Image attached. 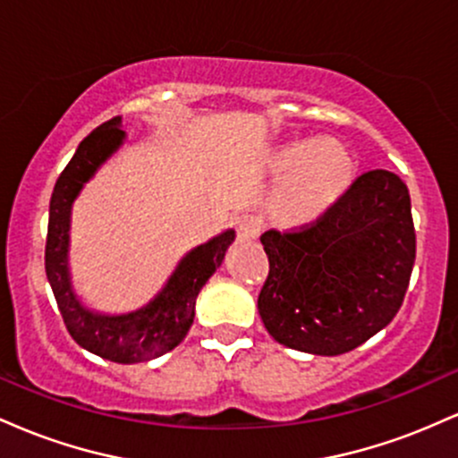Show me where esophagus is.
I'll return each instance as SVG.
<instances>
[{
    "mask_svg": "<svg viewBox=\"0 0 458 458\" xmlns=\"http://www.w3.org/2000/svg\"><path fill=\"white\" fill-rule=\"evenodd\" d=\"M262 230V219L256 217V215H241L236 219V234H239L241 241H251L259 239Z\"/></svg>",
    "mask_w": 458,
    "mask_h": 458,
    "instance_id": "1",
    "label": "esophagus"
}]
</instances>
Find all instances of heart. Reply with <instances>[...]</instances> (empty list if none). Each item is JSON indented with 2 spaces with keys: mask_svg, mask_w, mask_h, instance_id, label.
Wrapping results in <instances>:
<instances>
[{
  "mask_svg": "<svg viewBox=\"0 0 458 458\" xmlns=\"http://www.w3.org/2000/svg\"><path fill=\"white\" fill-rule=\"evenodd\" d=\"M276 167L286 178L277 208L286 219L306 222L317 217L349 181V157L335 141H297L277 152Z\"/></svg>",
  "mask_w": 458,
  "mask_h": 458,
  "instance_id": "1",
  "label": "heart"
}]
</instances>
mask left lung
<instances>
[{"label": "left lung", "instance_id": "8db88e82", "mask_svg": "<svg viewBox=\"0 0 458 458\" xmlns=\"http://www.w3.org/2000/svg\"><path fill=\"white\" fill-rule=\"evenodd\" d=\"M269 276L259 295L277 343L343 355L392 323L415 260L409 189L394 172L357 176L317 222L260 236Z\"/></svg>", "mask_w": 458, "mask_h": 458}]
</instances>
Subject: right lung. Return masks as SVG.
I'll list each match as a JSON object with an SVG mask.
<instances>
[{
  "label": "right lung",
  "instance_id": "obj_1",
  "mask_svg": "<svg viewBox=\"0 0 458 458\" xmlns=\"http://www.w3.org/2000/svg\"><path fill=\"white\" fill-rule=\"evenodd\" d=\"M124 131L120 115L103 123L79 144L55 181L49 202V228L45 245V271L68 334L79 346L115 364L155 360L182 343L196 317V299L204 284L222 265L225 250L234 241V230L213 236L208 243L193 247L178 262L163 291L148 306L129 314H98L79 301L68 273V228L71 208L83 182L94 176L123 146Z\"/></svg>",
  "mask_w": 458,
  "mask_h": 458
}]
</instances>
